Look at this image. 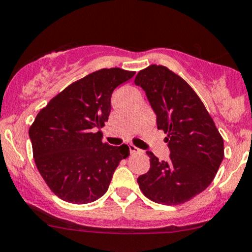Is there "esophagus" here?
Here are the masks:
<instances>
[{
	"mask_svg": "<svg viewBox=\"0 0 252 252\" xmlns=\"http://www.w3.org/2000/svg\"><path fill=\"white\" fill-rule=\"evenodd\" d=\"M129 149H130V153L131 154H135V153H139L140 149L137 147H135L134 145H129Z\"/></svg>",
	"mask_w": 252,
	"mask_h": 252,
	"instance_id": "34e87169",
	"label": "esophagus"
}]
</instances>
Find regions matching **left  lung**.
<instances>
[{"label": "left lung", "instance_id": "8db88e82", "mask_svg": "<svg viewBox=\"0 0 252 252\" xmlns=\"http://www.w3.org/2000/svg\"><path fill=\"white\" fill-rule=\"evenodd\" d=\"M135 85L145 91L157 115L158 129L167 132L170 159L147 152L151 167L137 178L141 191L157 203L181 204L208 188L223 159V140L198 95L164 65L139 71Z\"/></svg>", "mask_w": 252, "mask_h": 252}]
</instances>
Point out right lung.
I'll return each mask as SVG.
<instances>
[{
  "label": "right lung",
  "instance_id": "obj_1",
  "mask_svg": "<svg viewBox=\"0 0 252 252\" xmlns=\"http://www.w3.org/2000/svg\"><path fill=\"white\" fill-rule=\"evenodd\" d=\"M135 75L120 68L100 69L73 82L41 109L30 128L38 171L63 201L85 204L109 189L113 172L129 156L126 145L101 141L116 87Z\"/></svg>",
  "mask_w": 252,
  "mask_h": 252
}]
</instances>
